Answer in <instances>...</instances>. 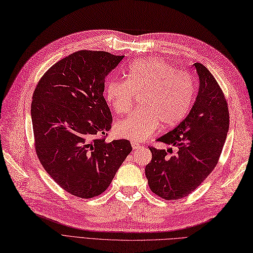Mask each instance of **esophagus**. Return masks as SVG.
Masks as SVG:
<instances>
[{"label":"esophagus","instance_id":"1","mask_svg":"<svg viewBox=\"0 0 253 253\" xmlns=\"http://www.w3.org/2000/svg\"><path fill=\"white\" fill-rule=\"evenodd\" d=\"M131 145H132V148H133V149H137V148L141 147V145L138 144V143H135V142H132Z\"/></svg>","mask_w":253,"mask_h":253}]
</instances>
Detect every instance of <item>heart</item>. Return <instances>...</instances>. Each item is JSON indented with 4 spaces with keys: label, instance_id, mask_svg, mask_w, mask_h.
Instances as JSON below:
<instances>
[{
    "label": "heart",
    "instance_id": "obj_1",
    "mask_svg": "<svg viewBox=\"0 0 253 253\" xmlns=\"http://www.w3.org/2000/svg\"><path fill=\"white\" fill-rule=\"evenodd\" d=\"M105 99L117 115L132 108L134 96L142 95L141 109L116 125V133L133 142L149 137L160 122L174 126L189 112L194 82L187 72L175 71L159 58L142 59L129 66L126 80L111 79L105 85Z\"/></svg>",
    "mask_w": 253,
    "mask_h": 253
}]
</instances>
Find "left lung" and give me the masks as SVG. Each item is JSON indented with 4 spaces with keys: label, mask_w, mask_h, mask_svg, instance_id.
Masks as SVG:
<instances>
[{
    "label": "left lung",
    "mask_w": 253,
    "mask_h": 253,
    "mask_svg": "<svg viewBox=\"0 0 253 253\" xmlns=\"http://www.w3.org/2000/svg\"><path fill=\"white\" fill-rule=\"evenodd\" d=\"M200 88L189 115L158 142L175 146L169 150L150 147L152 159L145 168L151 191L166 201L189 195L206 180L221 157L229 128V111L222 88L211 72L194 63Z\"/></svg>",
    "instance_id": "left-lung-1"
}]
</instances>
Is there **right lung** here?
I'll use <instances>...</instances> for the list:
<instances>
[{"mask_svg":"<svg viewBox=\"0 0 253 253\" xmlns=\"http://www.w3.org/2000/svg\"><path fill=\"white\" fill-rule=\"evenodd\" d=\"M124 55L80 50L56 62L32 95L37 156L53 181L82 199L108 188L132 147L128 140L106 142L112 116L104 82Z\"/></svg>","mask_w":253,"mask_h":253,"instance_id":"obj_1","label":"right lung"}]
</instances>
